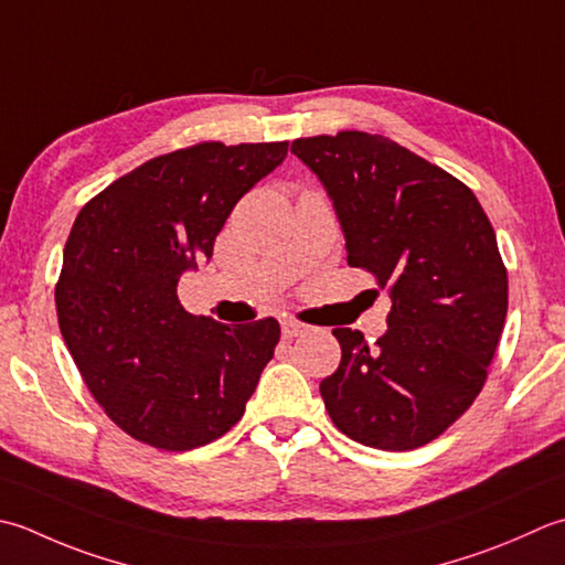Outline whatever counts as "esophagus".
<instances>
[{
  "mask_svg": "<svg viewBox=\"0 0 565 565\" xmlns=\"http://www.w3.org/2000/svg\"><path fill=\"white\" fill-rule=\"evenodd\" d=\"M306 330H308V326H303L301 320H294V318H286V320H281V335H284L286 340L303 335Z\"/></svg>",
  "mask_w": 565,
  "mask_h": 565,
  "instance_id": "1",
  "label": "esophagus"
}]
</instances>
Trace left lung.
Returning <instances> with one entry per match:
<instances>
[{
    "label": "left lung",
    "mask_w": 565,
    "mask_h": 565,
    "mask_svg": "<svg viewBox=\"0 0 565 565\" xmlns=\"http://www.w3.org/2000/svg\"><path fill=\"white\" fill-rule=\"evenodd\" d=\"M291 151L333 198L350 267L392 296L374 345L333 330L328 414L362 446L422 448L478 399L500 345L510 286L490 217L466 183L390 137L348 129Z\"/></svg>",
    "instance_id": "8db88e82"
}]
</instances>
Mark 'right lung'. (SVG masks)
<instances>
[{
  "label": "right lung",
  "mask_w": 565,
  "mask_h": 565,
  "mask_svg": "<svg viewBox=\"0 0 565 565\" xmlns=\"http://www.w3.org/2000/svg\"><path fill=\"white\" fill-rule=\"evenodd\" d=\"M289 141H201L109 183L77 213L55 284L61 335L95 402L141 444L193 450L225 436L274 358L279 320L191 316L179 279Z\"/></svg>",
  "instance_id": "add662e5"
}]
</instances>
